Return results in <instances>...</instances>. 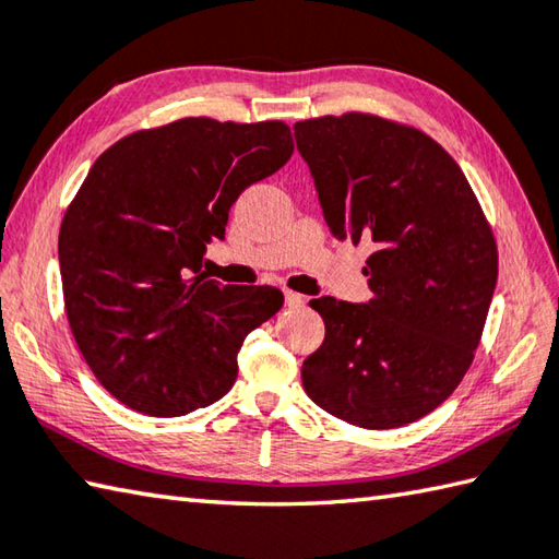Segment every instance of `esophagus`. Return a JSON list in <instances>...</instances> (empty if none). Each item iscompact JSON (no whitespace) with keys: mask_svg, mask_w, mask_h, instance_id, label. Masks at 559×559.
<instances>
[{"mask_svg":"<svg viewBox=\"0 0 559 559\" xmlns=\"http://www.w3.org/2000/svg\"><path fill=\"white\" fill-rule=\"evenodd\" d=\"M286 306L288 308H302V306H306V296H300V293H293V290H286Z\"/></svg>","mask_w":559,"mask_h":559,"instance_id":"esophagus-1","label":"esophagus"}]
</instances>
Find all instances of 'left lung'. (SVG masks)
Listing matches in <instances>:
<instances>
[{"instance_id":"left-lung-1","label":"left lung","mask_w":559,"mask_h":559,"mask_svg":"<svg viewBox=\"0 0 559 559\" xmlns=\"http://www.w3.org/2000/svg\"><path fill=\"white\" fill-rule=\"evenodd\" d=\"M293 131L332 235L373 247L369 302L310 300L324 342L302 361V389L359 428L415 423L450 399L479 347L499 276L489 222L418 129L349 111Z\"/></svg>"}]
</instances>
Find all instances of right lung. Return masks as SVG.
<instances>
[{
  "label": "right lung",
  "instance_id": "right-lung-1",
  "mask_svg": "<svg viewBox=\"0 0 559 559\" xmlns=\"http://www.w3.org/2000/svg\"><path fill=\"white\" fill-rule=\"evenodd\" d=\"M290 154L283 121L190 117L124 136L90 168L58 263L73 337L117 401L176 418L235 385L241 342L283 293L207 281L202 259L241 192Z\"/></svg>",
  "mask_w": 559,
  "mask_h": 559
}]
</instances>
